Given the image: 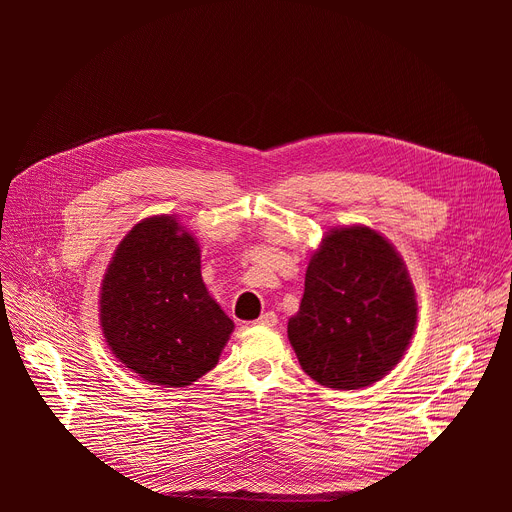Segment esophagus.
Wrapping results in <instances>:
<instances>
[{"mask_svg":"<svg viewBox=\"0 0 512 512\" xmlns=\"http://www.w3.org/2000/svg\"><path fill=\"white\" fill-rule=\"evenodd\" d=\"M255 324H261V326H275V324H277V314H275V312H265V314H261V316L255 320Z\"/></svg>","mask_w":512,"mask_h":512,"instance_id":"esophagus-1","label":"esophagus"}]
</instances>
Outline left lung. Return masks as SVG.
Here are the masks:
<instances>
[{
	"instance_id": "1",
	"label": "left lung",
	"mask_w": 512,
	"mask_h": 512,
	"mask_svg": "<svg viewBox=\"0 0 512 512\" xmlns=\"http://www.w3.org/2000/svg\"><path fill=\"white\" fill-rule=\"evenodd\" d=\"M415 322V289L395 247L369 227H342L314 253L287 336L306 375L352 391L395 367Z\"/></svg>"
}]
</instances>
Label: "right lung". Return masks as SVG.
Returning a JSON list of instances; mask_svg holds the SVG:
<instances>
[{"mask_svg":"<svg viewBox=\"0 0 512 512\" xmlns=\"http://www.w3.org/2000/svg\"><path fill=\"white\" fill-rule=\"evenodd\" d=\"M101 326L127 369L166 387L212 371L235 328L206 291L198 243L166 214L119 243L101 287Z\"/></svg>","mask_w":512,"mask_h":512,"instance_id":"1","label":"right lung"}]
</instances>
